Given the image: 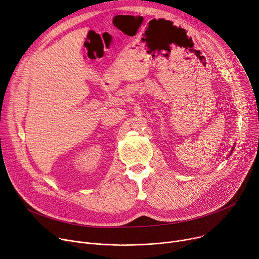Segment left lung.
I'll list each match as a JSON object with an SVG mask.
<instances>
[{
    "instance_id": "8db88e82",
    "label": "left lung",
    "mask_w": 259,
    "mask_h": 259,
    "mask_svg": "<svg viewBox=\"0 0 259 259\" xmlns=\"http://www.w3.org/2000/svg\"><path fill=\"white\" fill-rule=\"evenodd\" d=\"M161 22H167V23H169V24H171V22H169V21H165V20H161Z\"/></svg>"
}]
</instances>
